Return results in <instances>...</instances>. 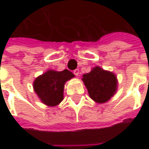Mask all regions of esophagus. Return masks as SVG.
I'll list each match as a JSON object with an SVG mask.
<instances>
[{"label":"esophagus","instance_id":"34e87169","mask_svg":"<svg viewBox=\"0 0 149 149\" xmlns=\"http://www.w3.org/2000/svg\"><path fill=\"white\" fill-rule=\"evenodd\" d=\"M73 73H74V75H76V76H79V69H76V70H74L73 71Z\"/></svg>","mask_w":149,"mask_h":149}]
</instances>
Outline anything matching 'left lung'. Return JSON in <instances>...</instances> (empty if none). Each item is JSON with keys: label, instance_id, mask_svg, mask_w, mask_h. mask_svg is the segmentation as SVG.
<instances>
[{"label": "left lung", "instance_id": "left-lung-1", "mask_svg": "<svg viewBox=\"0 0 149 149\" xmlns=\"http://www.w3.org/2000/svg\"><path fill=\"white\" fill-rule=\"evenodd\" d=\"M83 81L92 100L97 103H104L115 94L117 89L116 76L96 66L83 75Z\"/></svg>", "mask_w": 149, "mask_h": 149}]
</instances>
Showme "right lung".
Wrapping results in <instances>:
<instances>
[{
    "instance_id": "1",
    "label": "right lung",
    "mask_w": 149,
    "mask_h": 149,
    "mask_svg": "<svg viewBox=\"0 0 149 149\" xmlns=\"http://www.w3.org/2000/svg\"><path fill=\"white\" fill-rule=\"evenodd\" d=\"M74 76L68 70L60 72L49 70L36 79L34 89L45 104L55 106L63 100L65 82Z\"/></svg>"
}]
</instances>
